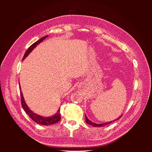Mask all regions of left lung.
<instances>
[{"mask_svg": "<svg viewBox=\"0 0 152 152\" xmlns=\"http://www.w3.org/2000/svg\"><path fill=\"white\" fill-rule=\"evenodd\" d=\"M121 117V116H120L119 118H118L117 119H120ZM86 122L87 123H88V125H91L92 126H93V127H103V126L109 124V123H112V122H113V121H110V122H108V123H102V124H96V123H93V122L91 121H90V120L88 119V118H87V117L86 116Z\"/></svg>", "mask_w": 152, "mask_h": 152, "instance_id": "left-lung-1", "label": "left lung"}]
</instances>
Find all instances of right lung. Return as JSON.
Segmentation results:
<instances>
[{"label": "right lung", "instance_id": "add662e5", "mask_svg": "<svg viewBox=\"0 0 152 152\" xmlns=\"http://www.w3.org/2000/svg\"><path fill=\"white\" fill-rule=\"evenodd\" d=\"M46 37H48V35L45 36V37H43L42 38H41L40 39L37 41V42H35L34 43H33V44L31 45L29 48H28V50L26 51V52L25 53L23 58V60H24V59L26 58L28 55H29V53L31 52V51L38 44H39V43L42 42L43 39H45ZM20 99H21L22 107L23 108L25 111L26 112L27 114L29 115L31 119L33 121H35V123H38V124L43 125H53V124H55V123L60 121V120L61 119L60 109L58 110V113H56L55 115H53V117H43L42 116H39V115H38L37 114H35V113H34L33 112H32L31 110L29 109V107H28L27 106V104H25V102L24 101V99H23V94H22L21 91H20Z\"/></svg>", "mask_w": 152, "mask_h": 152}]
</instances>
